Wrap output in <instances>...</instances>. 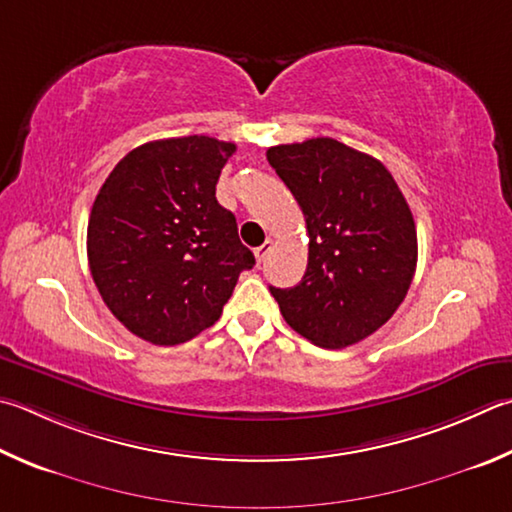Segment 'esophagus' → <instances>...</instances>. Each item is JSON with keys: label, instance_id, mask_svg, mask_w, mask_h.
<instances>
[{"label": "esophagus", "instance_id": "1", "mask_svg": "<svg viewBox=\"0 0 512 512\" xmlns=\"http://www.w3.org/2000/svg\"><path fill=\"white\" fill-rule=\"evenodd\" d=\"M271 250H273V239H266L262 246H259V248H255V257H257V262H259V264H262V262H264V259L268 257V253H271Z\"/></svg>", "mask_w": 512, "mask_h": 512}]
</instances>
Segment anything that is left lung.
<instances>
[{"instance_id": "1", "label": "left lung", "mask_w": 512, "mask_h": 512, "mask_svg": "<svg viewBox=\"0 0 512 512\" xmlns=\"http://www.w3.org/2000/svg\"><path fill=\"white\" fill-rule=\"evenodd\" d=\"M266 159L309 232L302 282L271 286L284 320L318 347L356 345L392 318L412 284V210L383 163L333 138L275 145Z\"/></svg>"}]
</instances>
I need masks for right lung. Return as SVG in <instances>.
<instances>
[{
	"label": "right lung",
	"mask_w": 512,
	"mask_h": 512,
	"mask_svg": "<svg viewBox=\"0 0 512 512\" xmlns=\"http://www.w3.org/2000/svg\"><path fill=\"white\" fill-rule=\"evenodd\" d=\"M235 150L210 136L145 143L111 170L91 208V277L109 311L152 345H181L212 327L255 264L215 197Z\"/></svg>",
	"instance_id": "1"
}]
</instances>
